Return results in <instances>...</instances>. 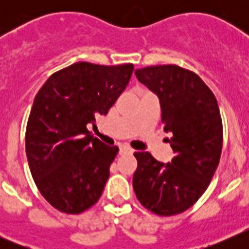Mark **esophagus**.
<instances>
[{"instance_id": "obj_1", "label": "esophagus", "mask_w": 249, "mask_h": 249, "mask_svg": "<svg viewBox=\"0 0 249 249\" xmlns=\"http://www.w3.org/2000/svg\"><path fill=\"white\" fill-rule=\"evenodd\" d=\"M131 153H133V151L129 147L120 146V155H131Z\"/></svg>"}]
</instances>
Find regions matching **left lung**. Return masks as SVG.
I'll list each match as a JSON object with an SVG mask.
<instances>
[{
    "label": "left lung",
    "instance_id": "obj_1",
    "mask_svg": "<svg viewBox=\"0 0 249 249\" xmlns=\"http://www.w3.org/2000/svg\"><path fill=\"white\" fill-rule=\"evenodd\" d=\"M135 74L160 100L175 157L163 163L148 152H136L133 190L156 214H178L198 201L218 166L223 141L218 103L197 74L179 66H149Z\"/></svg>",
    "mask_w": 249,
    "mask_h": 249
}]
</instances>
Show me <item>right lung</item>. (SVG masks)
Returning <instances> with one entry per match:
<instances>
[{
  "instance_id": "1",
  "label": "right lung",
  "mask_w": 249,
  "mask_h": 249,
  "mask_svg": "<svg viewBox=\"0 0 249 249\" xmlns=\"http://www.w3.org/2000/svg\"><path fill=\"white\" fill-rule=\"evenodd\" d=\"M133 65L77 62L56 72L36 94L26 128V155L37 188L61 212L77 214L100 199L117 146L89 135L131 78Z\"/></svg>"
}]
</instances>
